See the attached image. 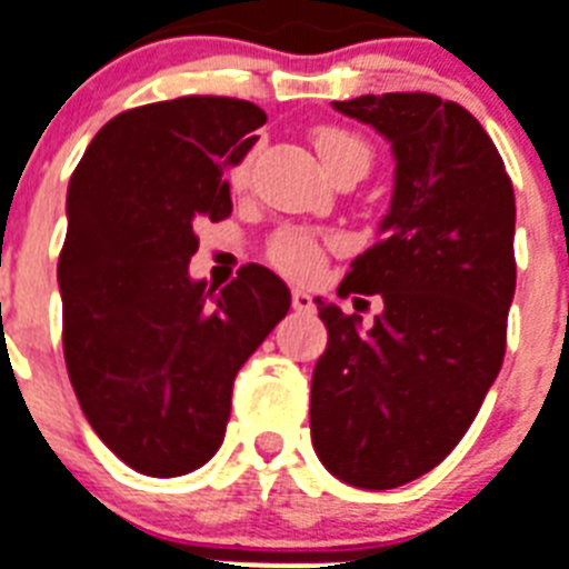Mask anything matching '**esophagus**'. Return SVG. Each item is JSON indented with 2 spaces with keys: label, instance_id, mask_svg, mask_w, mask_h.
I'll return each instance as SVG.
<instances>
[{
  "label": "esophagus",
  "instance_id": "obj_1",
  "mask_svg": "<svg viewBox=\"0 0 569 569\" xmlns=\"http://www.w3.org/2000/svg\"><path fill=\"white\" fill-rule=\"evenodd\" d=\"M292 307L298 309V312H312V309H316V303H312V295L295 289V292H292Z\"/></svg>",
  "mask_w": 569,
  "mask_h": 569
}]
</instances>
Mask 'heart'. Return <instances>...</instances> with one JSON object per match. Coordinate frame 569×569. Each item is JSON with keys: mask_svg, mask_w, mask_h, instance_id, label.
Masks as SVG:
<instances>
[{"mask_svg": "<svg viewBox=\"0 0 569 569\" xmlns=\"http://www.w3.org/2000/svg\"><path fill=\"white\" fill-rule=\"evenodd\" d=\"M312 142H316V151L321 157V163L327 166V172H336L339 166H362V169H368V163H371L368 142L359 133L336 128V124L318 128ZM230 180H233V187H242L244 180H248V163H239L233 174H230ZM269 257L277 269L286 271V274L312 277L321 269L325 251H321V242L303 233V230H286V233H280L271 242Z\"/></svg>", "mask_w": 569, "mask_h": 569, "instance_id": "1", "label": "heart"}]
</instances>
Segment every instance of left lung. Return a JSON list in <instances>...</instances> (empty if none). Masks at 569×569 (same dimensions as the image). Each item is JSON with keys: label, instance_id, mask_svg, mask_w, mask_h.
<instances>
[{"label": "left lung", "instance_id": "obj_1", "mask_svg": "<svg viewBox=\"0 0 569 569\" xmlns=\"http://www.w3.org/2000/svg\"><path fill=\"white\" fill-rule=\"evenodd\" d=\"M391 142L380 242L339 295H380L362 330L316 298L327 350L312 371L318 459L353 488L389 491L432 470L477 418L506 353L515 298V189L482 124L429 92L332 101Z\"/></svg>", "mask_w": 569, "mask_h": 569}]
</instances>
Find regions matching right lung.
Wrapping results in <instances>:
<instances>
[{"label":"right lung","mask_w":569,"mask_h":569,"mask_svg":"<svg viewBox=\"0 0 569 569\" xmlns=\"http://www.w3.org/2000/svg\"><path fill=\"white\" fill-rule=\"evenodd\" d=\"M266 113L224 96L124 110L72 172L58 260L63 357L81 412L146 477H183L224 441L239 368L289 312L274 271L248 262L221 292L189 277L198 221L228 219L224 172Z\"/></svg>","instance_id":"obj_1"}]
</instances>
